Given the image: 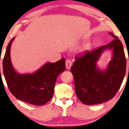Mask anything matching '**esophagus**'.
<instances>
[{"mask_svg": "<svg viewBox=\"0 0 129 129\" xmlns=\"http://www.w3.org/2000/svg\"><path fill=\"white\" fill-rule=\"evenodd\" d=\"M65 66H66V68L67 69L69 70L71 69V67L72 66V62H71V61L69 60H67L66 61V62H65Z\"/></svg>", "mask_w": 129, "mask_h": 129, "instance_id": "esophagus-1", "label": "esophagus"}]
</instances>
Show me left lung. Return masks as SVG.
I'll list each match as a JSON object with an SVG mask.
<instances>
[{
  "mask_svg": "<svg viewBox=\"0 0 129 129\" xmlns=\"http://www.w3.org/2000/svg\"><path fill=\"white\" fill-rule=\"evenodd\" d=\"M114 40L97 49L76 56L71 71L75 80L78 99L87 105L100 104L112 99L125 77L126 60L121 41L113 33ZM112 50V58L106 70H100L96 62L106 50Z\"/></svg>",
  "mask_w": 129,
  "mask_h": 129,
  "instance_id": "1",
  "label": "left lung"
}]
</instances>
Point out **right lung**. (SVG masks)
I'll use <instances>...</instances> for the list:
<instances>
[{"instance_id": "obj_1", "label": "right lung", "mask_w": 129, "mask_h": 129, "mask_svg": "<svg viewBox=\"0 0 129 129\" xmlns=\"http://www.w3.org/2000/svg\"><path fill=\"white\" fill-rule=\"evenodd\" d=\"M10 40L3 61V71L7 86L17 99L35 105H43L53 97L56 79L65 70V59L56 62H47L32 73L20 74L12 66Z\"/></svg>"}]
</instances>
